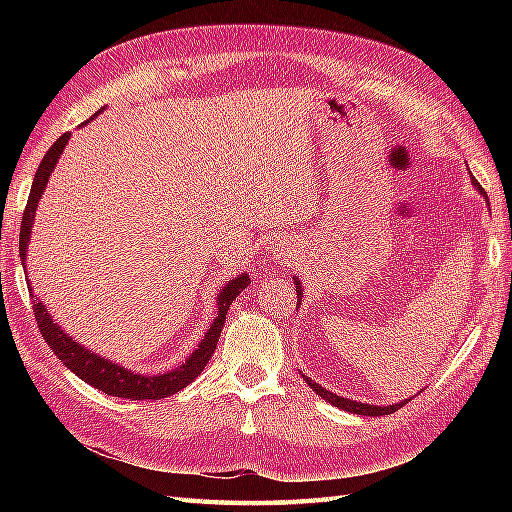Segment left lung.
Wrapping results in <instances>:
<instances>
[{
    "instance_id": "1",
    "label": "left lung",
    "mask_w": 512,
    "mask_h": 512,
    "mask_svg": "<svg viewBox=\"0 0 512 512\" xmlns=\"http://www.w3.org/2000/svg\"><path fill=\"white\" fill-rule=\"evenodd\" d=\"M473 184L477 189H480V193H484V189H482V184L475 180V176H473ZM486 195V193H484ZM488 202V200H486ZM303 295L301 292V286H299V281H297V299ZM301 301V299H299ZM299 306V303H297ZM306 383L310 385V389L312 391H317V394L323 398V400H328L330 405H334V407H339V409H343V411H350V413H358V416H389V413H394V411H398L402 405H407V400L405 402H398V405H387V407H378V405H365V402H356V400H350V398H341V396H336V394H332V391H328V389H323L319 383H314L312 378H306Z\"/></svg>"
}]
</instances>
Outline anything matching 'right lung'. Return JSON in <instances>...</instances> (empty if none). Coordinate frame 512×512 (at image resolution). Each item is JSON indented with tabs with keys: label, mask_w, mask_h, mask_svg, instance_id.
Listing matches in <instances>:
<instances>
[{
	"label": "right lung",
	"mask_w": 512,
	"mask_h": 512,
	"mask_svg": "<svg viewBox=\"0 0 512 512\" xmlns=\"http://www.w3.org/2000/svg\"><path fill=\"white\" fill-rule=\"evenodd\" d=\"M68 138H70V134H61L57 140H54V145L48 149V154L41 160V165L35 173V180H32L28 204H26L24 217H21V231H19L21 264H24V259H26V246L30 239L32 222H35L37 204L41 200L43 189H46L50 173H52L54 165H57L65 143H68ZM248 284H250L248 275H239V277L228 281V284L220 290V295H217V308L220 310H217V317L213 319L211 328L206 330L202 343L198 345V350H195L180 367L173 369V372L160 374V376H143V374L127 372V369H123L121 365H114L107 361V358H101L94 352L85 350L83 345L74 343L70 336L52 321L46 306H43V303L37 299L32 301V312H35V321L39 325V332L43 339H46L48 347H52V352L59 356V361L68 369H72V372L81 380H85V383L103 391V394H107V396H118V398H127V400H160V398L176 394V391L184 389L202 374V369L206 367V363H209V358L213 356L215 347H217V339H220V332L224 328L228 308H231L233 299Z\"/></svg>",
	"instance_id": "right-lung-1"
}]
</instances>
